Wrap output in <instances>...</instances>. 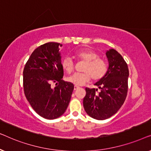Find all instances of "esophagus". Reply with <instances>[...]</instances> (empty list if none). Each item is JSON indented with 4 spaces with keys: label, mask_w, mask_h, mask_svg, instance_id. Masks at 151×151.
<instances>
[{
    "label": "esophagus",
    "mask_w": 151,
    "mask_h": 151,
    "mask_svg": "<svg viewBox=\"0 0 151 151\" xmlns=\"http://www.w3.org/2000/svg\"><path fill=\"white\" fill-rule=\"evenodd\" d=\"M80 87L79 86H74V90H77V89H78V88H79Z\"/></svg>",
    "instance_id": "esophagus-1"
}]
</instances>
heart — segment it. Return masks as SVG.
Returning a JSON list of instances; mask_svg holds the SVG:
<instances>
[{"mask_svg": "<svg viewBox=\"0 0 151 151\" xmlns=\"http://www.w3.org/2000/svg\"><path fill=\"white\" fill-rule=\"evenodd\" d=\"M78 59L85 61L82 73H75L68 78V81L76 86H82L89 81L91 78L95 80L103 78L107 71V65L104 60L98 58V54L90 49L78 51L75 53ZM64 71L69 73L74 69V63L71 57L66 56L62 61Z\"/></svg>", "mask_w": 151, "mask_h": 151, "instance_id": "1", "label": "heart"}]
</instances>
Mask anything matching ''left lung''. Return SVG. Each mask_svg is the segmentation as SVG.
Masks as SVG:
<instances>
[{
    "label": "left lung",
    "mask_w": 151,
    "mask_h": 151,
    "mask_svg": "<svg viewBox=\"0 0 151 151\" xmlns=\"http://www.w3.org/2000/svg\"><path fill=\"white\" fill-rule=\"evenodd\" d=\"M109 67L106 74L95 85L98 88H86L83 106L93 118L103 120L116 113L127 96L129 68L122 56L113 49L106 51Z\"/></svg>",
    "instance_id": "1"
}]
</instances>
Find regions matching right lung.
<instances>
[{"instance_id":"1","label":"right lung","mask_w":151,"mask_h":151,"mask_svg":"<svg viewBox=\"0 0 151 151\" xmlns=\"http://www.w3.org/2000/svg\"><path fill=\"white\" fill-rule=\"evenodd\" d=\"M58 42H47L33 51L23 71L24 92L33 109L47 119H56L69 106L74 86L64 75ZM52 83H56L54 88Z\"/></svg>"}]
</instances>
